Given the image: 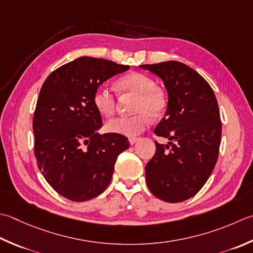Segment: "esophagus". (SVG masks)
I'll list each match as a JSON object with an SVG mask.
<instances>
[{"instance_id":"esophagus-1","label":"esophagus","mask_w":253,"mask_h":253,"mask_svg":"<svg viewBox=\"0 0 253 253\" xmlns=\"http://www.w3.org/2000/svg\"><path fill=\"white\" fill-rule=\"evenodd\" d=\"M139 140V138H129V142L130 145H135V143Z\"/></svg>"}]
</instances>
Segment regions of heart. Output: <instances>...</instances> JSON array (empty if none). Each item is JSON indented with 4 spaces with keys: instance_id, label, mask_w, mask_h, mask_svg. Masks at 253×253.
Masks as SVG:
<instances>
[{
    "instance_id": "heart-1",
    "label": "heart",
    "mask_w": 253,
    "mask_h": 253,
    "mask_svg": "<svg viewBox=\"0 0 253 253\" xmlns=\"http://www.w3.org/2000/svg\"><path fill=\"white\" fill-rule=\"evenodd\" d=\"M123 92L137 95L132 107L136 114L128 117H117L106 123V130L126 137H135L149 125L150 116H160L166 108V96L156 87L153 79L145 73L132 72L118 80ZM93 104L102 115L110 117L116 110V97L105 85L98 86L93 94Z\"/></svg>"
}]
</instances>
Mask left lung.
Masks as SVG:
<instances>
[{
	"label": "left lung",
	"mask_w": 253,
	"mask_h": 253,
	"mask_svg": "<svg viewBox=\"0 0 253 253\" xmlns=\"http://www.w3.org/2000/svg\"><path fill=\"white\" fill-rule=\"evenodd\" d=\"M159 77L168 92L165 117L155 128L156 153L146 166V181L158 199L179 203L191 199L209 180L218 159L220 114L215 93L201 74L179 61L142 64Z\"/></svg>",
	"instance_id": "8db88e82"
}]
</instances>
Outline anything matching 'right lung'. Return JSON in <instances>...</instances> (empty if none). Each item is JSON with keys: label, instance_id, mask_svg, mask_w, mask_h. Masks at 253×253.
<instances>
[{"label": "right lung", "instance_id": "add662e5", "mask_svg": "<svg viewBox=\"0 0 253 253\" xmlns=\"http://www.w3.org/2000/svg\"><path fill=\"white\" fill-rule=\"evenodd\" d=\"M129 66L80 57L63 64L43 82L34 113L35 157L46 181L73 202L92 200L106 189L114 166L129 148L125 136L100 135L102 116L93 94Z\"/></svg>", "mask_w": 253, "mask_h": 253}]
</instances>
